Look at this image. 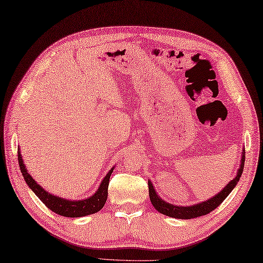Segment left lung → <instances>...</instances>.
I'll return each instance as SVG.
<instances>
[{"label":"left lung","mask_w":263,"mask_h":263,"mask_svg":"<svg viewBox=\"0 0 263 263\" xmlns=\"http://www.w3.org/2000/svg\"><path fill=\"white\" fill-rule=\"evenodd\" d=\"M245 153L246 152H245V149H243L240 167H239L238 173H236V176L233 178V180L230 181L229 184L220 192V193H217L213 197L209 198L208 201L194 204V205L177 206V205H174V204L165 202L157 195L152 182L148 181L149 198H151L153 206L155 208L159 213L171 216V217H175V219H182V220L194 219V217H198V216L205 215V214H209L210 212H212L213 210H215L224 200H226L228 195L231 193L232 190L235 187V185L238 184L242 173H243V167H245V159H246Z\"/></svg>","instance_id":"1"}]
</instances>
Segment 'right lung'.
I'll return each instance as SVG.
<instances>
[{
	"label": "right lung",
	"instance_id": "right-lung-1",
	"mask_svg": "<svg viewBox=\"0 0 263 263\" xmlns=\"http://www.w3.org/2000/svg\"><path fill=\"white\" fill-rule=\"evenodd\" d=\"M17 159L18 165H20V170L22 175L24 177V181L29 185V187L34 192L35 195L40 198L42 203L54 213L67 216V217H81L89 214L97 213L104 208L107 196H108V185H109V178L114 167L109 171V173L105 176L104 180L101 181L100 186L97 192L90 197L86 198V200H79V201H70L65 200V198L55 196L53 194H50L44 189H42L39 184H37L34 178L29 174L25 165L23 164V159L21 156L20 149L17 151Z\"/></svg>",
	"mask_w": 263,
	"mask_h": 263
}]
</instances>
